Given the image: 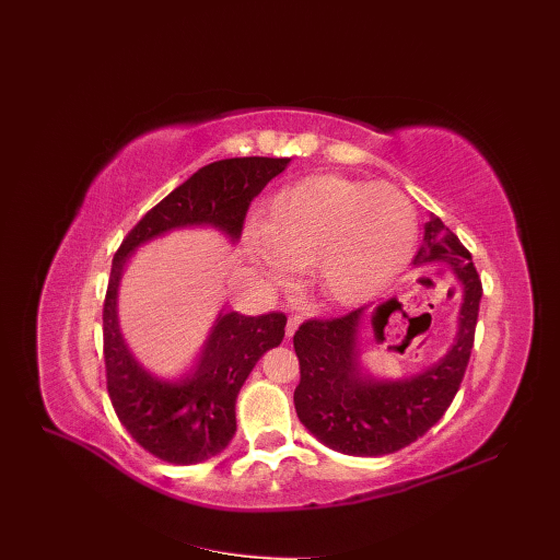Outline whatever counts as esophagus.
Returning <instances> with one entry per match:
<instances>
[{
	"label": "esophagus",
	"mask_w": 560,
	"mask_h": 560,
	"mask_svg": "<svg viewBox=\"0 0 560 560\" xmlns=\"http://www.w3.org/2000/svg\"><path fill=\"white\" fill-rule=\"evenodd\" d=\"M300 323H302V316H291V318H288V323H285V337H293L298 332Z\"/></svg>",
	"instance_id": "34e87169"
}]
</instances>
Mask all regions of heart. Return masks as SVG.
Listing matches in <instances>:
<instances>
[{
	"label": "heart",
	"instance_id": "heart-1",
	"mask_svg": "<svg viewBox=\"0 0 560 560\" xmlns=\"http://www.w3.org/2000/svg\"><path fill=\"white\" fill-rule=\"evenodd\" d=\"M246 242L275 283L314 265L325 300L358 304L385 291L410 260L418 217L395 186L320 175L283 189L267 223H248Z\"/></svg>",
	"mask_w": 560,
	"mask_h": 560
}]
</instances>
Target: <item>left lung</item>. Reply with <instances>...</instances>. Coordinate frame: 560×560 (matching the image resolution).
<instances>
[{
  "instance_id": "left-lung-1",
  "label": "left lung",
  "mask_w": 560,
  "mask_h": 560,
  "mask_svg": "<svg viewBox=\"0 0 560 560\" xmlns=\"http://www.w3.org/2000/svg\"><path fill=\"white\" fill-rule=\"evenodd\" d=\"M422 262H443L464 293L457 339L447 355L422 374L404 381H376L362 374L360 323L366 316L378 335V318L399 304L397 298L378 302L369 314L362 306L341 318L306 320L295 332L300 360L295 410L300 422L327 447L353 457L397 452L424 436L457 395L472 350L482 281L468 248L439 217L424 225V244L416 256V265Z\"/></svg>"
}]
</instances>
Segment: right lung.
I'll use <instances>...</instances> for the list:
<instances>
[{
    "label": "right lung",
    "instance_id": "right-lung-1",
    "mask_svg": "<svg viewBox=\"0 0 560 560\" xmlns=\"http://www.w3.org/2000/svg\"><path fill=\"white\" fill-rule=\"evenodd\" d=\"M291 159L242 156L205 165L144 214L113 258L103 302V358L113 408L133 441L154 457L177 466L217 457L235 436V401L265 350L281 343L285 316L269 312L219 314L202 353L177 383L154 378L124 343L117 320V288L129 256L175 228L214 225L240 240L248 205Z\"/></svg>",
    "mask_w": 560,
    "mask_h": 560
}]
</instances>
